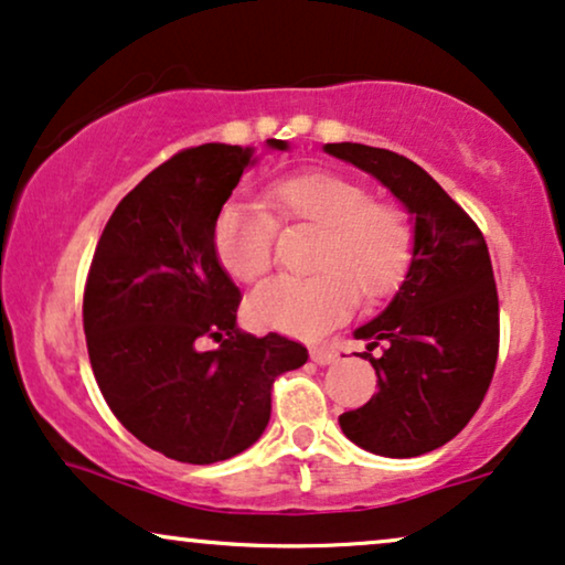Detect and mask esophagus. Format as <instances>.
<instances>
[{
	"label": "esophagus",
	"mask_w": 565,
	"mask_h": 565,
	"mask_svg": "<svg viewBox=\"0 0 565 565\" xmlns=\"http://www.w3.org/2000/svg\"><path fill=\"white\" fill-rule=\"evenodd\" d=\"M310 360L316 362V365H335V362L341 360V354H339V349H333V347H318L310 352Z\"/></svg>",
	"instance_id": "obj_1"
}]
</instances>
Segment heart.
I'll list each match as a JSON object with an SVG mask.
<instances>
[{
	"instance_id": "b5f03b06",
	"label": "heart",
	"mask_w": 565,
	"mask_h": 565,
	"mask_svg": "<svg viewBox=\"0 0 565 565\" xmlns=\"http://www.w3.org/2000/svg\"><path fill=\"white\" fill-rule=\"evenodd\" d=\"M268 200L281 221H307L323 230L316 276H276L247 299L258 328L289 335H320L339 326L354 305L391 295L409 268L412 224L394 205L375 203L365 184L331 171L278 180ZM276 221L255 203L232 200L213 224V247L226 274L255 281L274 260Z\"/></svg>"
}]
</instances>
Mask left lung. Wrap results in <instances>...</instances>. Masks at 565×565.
Instances as JSON below:
<instances>
[{
	"label": "left lung",
	"instance_id": "left-lung-1",
	"mask_svg": "<svg viewBox=\"0 0 565 565\" xmlns=\"http://www.w3.org/2000/svg\"><path fill=\"white\" fill-rule=\"evenodd\" d=\"M391 190L414 221L412 263L381 316L360 326L377 394L344 412V435L370 454L409 459L456 438L488 394L498 360V289L482 232L417 163L362 142H326ZM382 354L372 356V349Z\"/></svg>",
	"mask_w": 565,
	"mask_h": 565
}]
</instances>
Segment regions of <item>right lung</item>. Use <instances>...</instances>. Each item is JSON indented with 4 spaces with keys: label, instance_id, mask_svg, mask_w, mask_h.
<instances>
[{
    "label": "right lung",
    "instance_id": "1",
    "mask_svg": "<svg viewBox=\"0 0 565 565\" xmlns=\"http://www.w3.org/2000/svg\"><path fill=\"white\" fill-rule=\"evenodd\" d=\"M253 153L205 142L153 169L114 209L85 284V341L106 404L174 461L216 463L253 446L274 381L307 362L287 335L239 331V289L213 247L218 211ZM203 338L220 347L203 350Z\"/></svg>",
    "mask_w": 565,
    "mask_h": 565
}]
</instances>
